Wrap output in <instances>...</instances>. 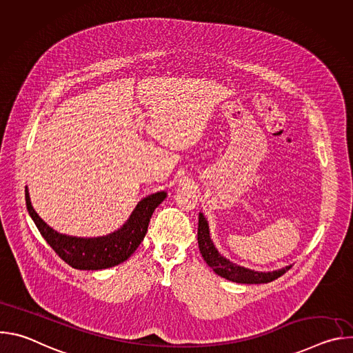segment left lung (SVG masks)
Segmentation results:
<instances>
[{"instance_id": "obj_1", "label": "left lung", "mask_w": 353, "mask_h": 353, "mask_svg": "<svg viewBox=\"0 0 353 353\" xmlns=\"http://www.w3.org/2000/svg\"><path fill=\"white\" fill-rule=\"evenodd\" d=\"M198 247L201 254H203L205 263L222 278H226L232 282L237 283H267L271 281L278 279L282 276L288 270H290L292 265H288L282 270L272 271V272H259L248 270L244 267H240L237 264H233L232 261L222 257L218 250L215 248L211 237H210V229L208 222L205 221L204 215L199 214L198 216Z\"/></svg>"}]
</instances>
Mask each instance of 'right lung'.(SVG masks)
Here are the masks:
<instances>
[{"instance_id":"right-lung-1","label":"right lung","mask_w":353,"mask_h":353,"mask_svg":"<svg viewBox=\"0 0 353 353\" xmlns=\"http://www.w3.org/2000/svg\"><path fill=\"white\" fill-rule=\"evenodd\" d=\"M165 198L166 192L161 191L141 199L121 229L108 236L85 239L61 234L44 223L33 210L29 192L25 188L26 208L44 240L68 265L88 271L110 268L130 259L146 234L150 216Z\"/></svg>"}]
</instances>
